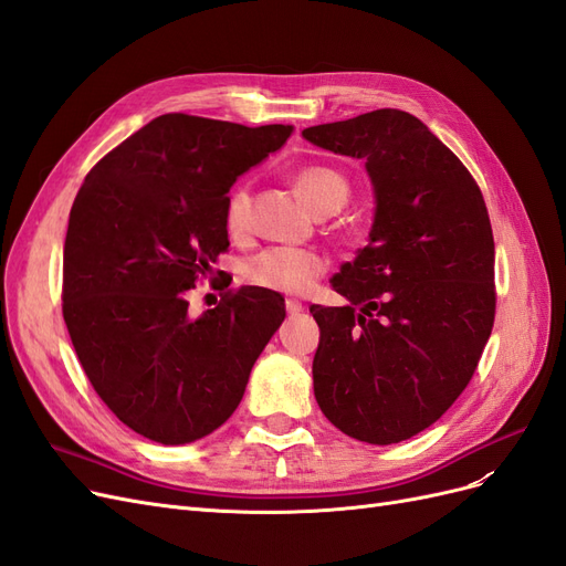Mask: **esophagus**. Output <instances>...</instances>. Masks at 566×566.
Listing matches in <instances>:
<instances>
[{"label":"esophagus","mask_w":566,"mask_h":566,"mask_svg":"<svg viewBox=\"0 0 566 566\" xmlns=\"http://www.w3.org/2000/svg\"><path fill=\"white\" fill-rule=\"evenodd\" d=\"M302 310H304V306H302L300 300H293V297L285 300V312H287L290 316H297Z\"/></svg>","instance_id":"34e87169"}]
</instances>
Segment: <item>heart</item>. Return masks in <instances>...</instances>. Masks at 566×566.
Segmentation results:
<instances>
[{"instance_id":"heart-1","label":"heart","mask_w":566,"mask_h":566,"mask_svg":"<svg viewBox=\"0 0 566 566\" xmlns=\"http://www.w3.org/2000/svg\"><path fill=\"white\" fill-rule=\"evenodd\" d=\"M295 191L316 214H333L349 198V181L333 167H304L295 177ZM224 224L233 238L252 227V193L245 184L227 198ZM328 271V256L314 248H266L243 264V279L271 293H304Z\"/></svg>"}]
</instances>
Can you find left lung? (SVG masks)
I'll list each match as a JSON object with an SVG mask.
<instances>
[{
	"label": "left lung",
	"mask_w": 566,
	"mask_h": 566,
	"mask_svg": "<svg viewBox=\"0 0 566 566\" xmlns=\"http://www.w3.org/2000/svg\"><path fill=\"white\" fill-rule=\"evenodd\" d=\"M306 142L366 160L370 241L335 273L347 306L312 304L316 401L337 430L399 443L468 387L495 318L493 231L468 167L416 115L380 108L306 127Z\"/></svg>",
	"instance_id": "left-lung-1"
}]
</instances>
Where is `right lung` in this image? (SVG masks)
<instances>
[{
	"mask_svg": "<svg viewBox=\"0 0 566 566\" xmlns=\"http://www.w3.org/2000/svg\"><path fill=\"white\" fill-rule=\"evenodd\" d=\"M290 132L167 113L80 186L63 248V318L101 401L136 434L175 447L214 432L283 323L271 290H229L198 318L186 290L229 248L235 177Z\"/></svg>",
	"mask_w": 566,
	"mask_h": 566,
	"instance_id": "right-lung-1",
	"label": "right lung"
}]
</instances>
